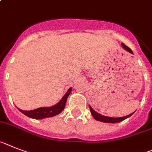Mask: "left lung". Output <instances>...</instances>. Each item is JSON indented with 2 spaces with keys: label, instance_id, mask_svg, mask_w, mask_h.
Wrapping results in <instances>:
<instances>
[{
  "label": "left lung",
  "instance_id": "left-lung-1",
  "mask_svg": "<svg viewBox=\"0 0 152 152\" xmlns=\"http://www.w3.org/2000/svg\"><path fill=\"white\" fill-rule=\"evenodd\" d=\"M121 45H122V47H123V48H124L126 51H127V52H129L130 53H132V54H133V52H132V50H131V48H128L127 46H126L124 44V43H122ZM89 107H90V112H91L92 116L94 117V119L96 120V121H99L104 122V123H110V124L119 123V122L123 121L124 120L127 119V118H128L129 117H131V116L134 113H131V114H129V115L125 116V117H107V116L101 115L100 113H97V112H96L95 110H94L93 109V108H92L90 105H89Z\"/></svg>",
  "mask_w": 152,
  "mask_h": 152
}]
</instances>
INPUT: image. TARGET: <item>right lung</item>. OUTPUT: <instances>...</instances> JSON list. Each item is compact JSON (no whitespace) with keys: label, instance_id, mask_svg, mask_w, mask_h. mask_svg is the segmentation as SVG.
Wrapping results in <instances>:
<instances>
[{"label":"right lung","instance_id":"1","mask_svg":"<svg viewBox=\"0 0 152 152\" xmlns=\"http://www.w3.org/2000/svg\"><path fill=\"white\" fill-rule=\"evenodd\" d=\"M71 91H72V87H70L68 91L66 93V94L62 96L60 101L57 103L56 105L52 106V107H39L38 109L32 110H23L19 109V108H18V109L19 110V111H21V113H24L27 117L33 118V119L41 120L46 118V117H54V116L57 115L58 113H60L64 110L66 100H67V98H68Z\"/></svg>","mask_w":152,"mask_h":152}]
</instances>
